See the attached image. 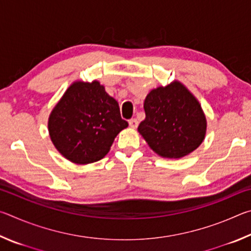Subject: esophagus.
Instances as JSON below:
<instances>
[{
	"label": "esophagus",
	"mask_w": 251,
	"mask_h": 251,
	"mask_svg": "<svg viewBox=\"0 0 251 251\" xmlns=\"http://www.w3.org/2000/svg\"><path fill=\"white\" fill-rule=\"evenodd\" d=\"M128 124H129L131 128H136V127H137V125H138V121L136 120V118H131V120H129Z\"/></svg>",
	"instance_id": "esophagus-1"
}]
</instances>
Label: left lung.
Segmentation results:
<instances>
[{
  "label": "left lung",
  "mask_w": 251,
  "mask_h": 251,
  "mask_svg": "<svg viewBox=\"0 0 251 251\" xmlns=\"http://www.w3.org/2000/svg\"><path fill=\"white\" fill-rule=\"evenodd\" d=\"M146 118L138 126L152 151L164 158H181L201 146L207 120L198 100L184 84L174 80L148 93Z\"/></svg>",
  "instance_id": "obj_1"
}]
</instances>
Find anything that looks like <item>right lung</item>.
Masks as SVG:
<instances>
[{
  "label": "right lung",
  "instance_id": "1",
  "mask_svg": "<svg viewBox=\"0 0 251 251\" xmlns=\"http://www.w3.org/2000/svg\"><path fill=\"white\" fill-rule=\"evenodd\" d=\"M48 126L59 154L72 163L86 165L104 158L128 123L99 80H76L50 112Z\"/></svg>",
  "mask_w": 251,
  "mask_h": 251
}]
</instances>
